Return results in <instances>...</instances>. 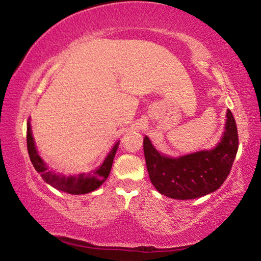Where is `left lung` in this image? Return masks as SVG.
Masks as SVG:
<instances>
[{"label": "left lung", "instance_id": "8db88e82", "mask_svg": "<svg viewBox=\"0 0 261 261\" xmlns=\"http://www.w3.org/2000/svg\"><path fill=\"white\" fill-rule=\"evenodd\" d=\"M238 149L235 117L227 112L226 131L212 151L171 159L161 155L144 138V154L152 184L161 194L174 199H193L218 190L228 177Z\"/></svg>", "mask_w": 261, "mask_h": 261}]
</instances>
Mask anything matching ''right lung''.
Listing matches in <instances>:
<instances>
[{"label":"right lung","mask_w":261,"mask_h":261,"mask_svg":"<svg viewBox=\"0 0 261 261\" xmlns=\"http://www.w3.org/2000/svg\"><path fill=\"white\" fill-rule=\"evenodd\" d=\"M26 134H28L26 135V140H28L29 155L31 159V162H32L33 167L35 168V170H37L39 174H41V177L43 178V180H46V182L48 184H50L51 187L71 194H84L94 191V190L98 189L100 185L107 179L110 173V169H112L113 161L115 154H116L117 151L118 144H120V141H117V143L114 145L113 149L110 151L108 156L106 158V160L98 170L92 171L90 174H81L77 176H69V177H65V176L55 174L53 173V171L48 170L45 162H43L41 160V158L38 155L37 149H35L34 146L30 123H28V131H26Z\"/></svg>","instance_id":"obj_1"}]
</instances>
